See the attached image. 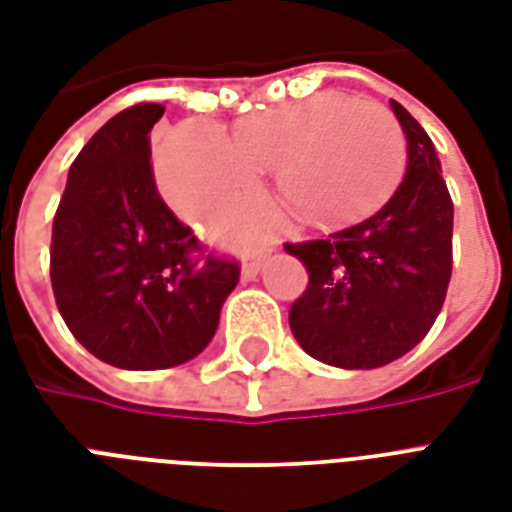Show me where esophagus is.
Returning a JSON list of instances; mask_svg holds the SVG:
<instances>
[{
	"instance_id": "obj_1",
	"label": "esophagus",
	"mask_w": 512,
	"mask_h": 512,
	"mask_svg": "<svg viewBox=\"0 0 512 512\" xmlns=\"http://www.w3.org/2000/svg\"><path fill=\"white\" fill-rule=\"evenodd\" d=\"M257 271H260V260H257V257H247V260L241 263V276H244V279H255Z\"/></svg>"
}]
</instances>
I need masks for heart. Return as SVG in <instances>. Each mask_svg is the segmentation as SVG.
<instances>
[{"instance_id": "b5f03b06", "label": "heart", "mask_w": 512, "mask_h": 512, "mask_svg": "<svg viewBox=\"0 0 512 512\" xmlns=\"http://www.w3.org/2000/svg\"><path fill=\"white\" fill-rule=\"evenodd\" d=\"M404 135L388 106L321 92L247 116L228 138L212 122H185L159 143L156 185L177 215L215 228L255 201L257 175L276 170L289 209L335 223L372 204L398 170Z\"/></svg>"}]
</instances>
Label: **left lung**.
<instances>
[{"label": "left lung", "mask_w": 512, "mask_h": 512, "mask_svg": "<svg viewBox=\"0 0 512 512\" xmlns=\"http://www.w3.org/2000/svg\"><path fill=\"white\" fill-rule=\"evenodd\" d=\"M406 135V172L364 220L287 241L308 268L289 327L308 356L340 369H377L428 335L452 279L454 204L428 132L390 103Z\"/></svg>", "instance_id": "1"}]
</instances>
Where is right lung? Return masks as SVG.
<instances>
[{
    "instance_id": "right-lung-1",
    "label": "right lung",
    "mask_w": 512,
    "mask_h": 512,
    "mask_svg": "<svg viewBox=\"0 0 512 512\" xmlns=\"http://www.w3.org/2000/svg\"><path fill=\"white\" fill-rule=\"evenodd\" d=\"M162 114L159 103H138L108 119L71 164L52 220L60 316L92 356L132 372L199 356L241 273L156 191L151 130Z\"/></svg>"
}]
</instances>
